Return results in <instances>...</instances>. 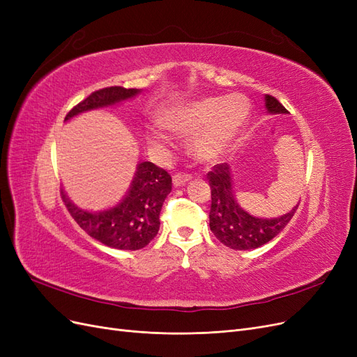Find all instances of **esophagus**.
<instances>
[{"label":"esophagus","mask_w":357,"mask_h":357,"mask_svg":"<svg viewBox=\"0 0 357 357\" xmlns=\"http://www.w3.org/2000/svg\"><path fill=\"white\" fill-rule=\"evenodd\" d=\"M192 177L189 174H186V172H177V174H174V177H172V183H174V186L178 188V186H183L186 185V183L190 180Z\"/></svg>","instance_id":"1"}]
</instances>
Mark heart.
<instances>
[{
	"instance_id": "obj_1",
	"label": "heart",
	"mask_w": 357,
	"mask_h": 357,
	"mask_svg": "<svg viewBox=\"0 0 357 357\" xmlns=\"http://www.w3.org/2000/svg\"><path fill=\"white\" fill-rule=\"evenodd\" d=\"M252 105L244 95L208 96L183 104L172 110L165 123L177 131L195 132L193 153L201 160H218L229 149L250 117ZM153 139L165 142L164 129L153 132Z\"/></svg>"
}]
</instances>
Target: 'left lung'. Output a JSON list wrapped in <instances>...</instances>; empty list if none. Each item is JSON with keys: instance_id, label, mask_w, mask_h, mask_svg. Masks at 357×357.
<instances>
[{"instance_id": "8db88e82", "label": "left lung", "mask_w": 357, "mask_h": 357, "mask_svg": "<svg viewBox=\"0 0 357 357\" xmlns=\"http://www.w3.org/2000/svg\"><path fill=\"white\" fill-rule=\"evenodd\" d=\"M265 107L268 113H289L284 107L271 95H265ZM211 188L210 229L222 244L232 250H250L257 248L282 232L298 208L274 219L255 218L240 207L232 190V176L228 164L214 165L208 174Z\"/></svg>"}]
</instances>
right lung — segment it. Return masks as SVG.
<instances>
[{
	"mask_svg": "<svg viewBox=\"0 0 357 357\" xmlns=\"http://www.w3.org/2000/svg\"><path fill=\"white\" fill-rule=\"evenodd\" d=\"M139 93V89L112 86L92 92L68 112L66 121L84 112L114 105ZM171 176L152 162H139L131 188L114 207L102 211H86L74 205L61 192L73 219L92 238L117 250H139L152 241L159 231V214L168 193Z\"/></svg>",
	"mask_w": 357,
	"mask_h": 357,
	"instance_id": "1",
	"label": "right lung"
}]
</instances>
